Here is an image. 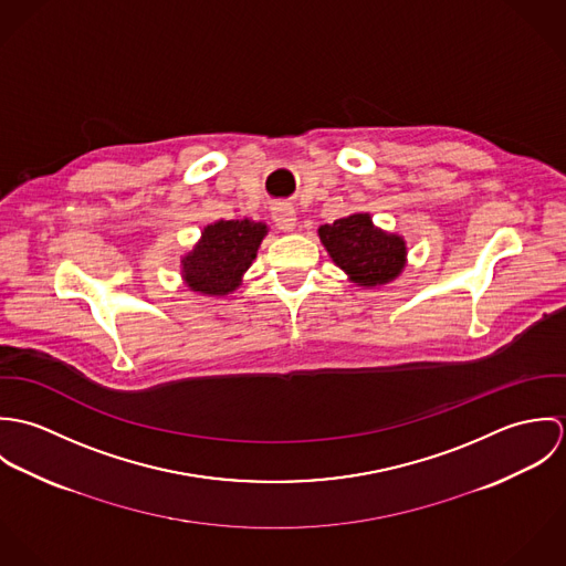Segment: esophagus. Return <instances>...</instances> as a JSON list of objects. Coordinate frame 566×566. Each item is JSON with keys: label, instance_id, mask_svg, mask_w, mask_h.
I'll use <instances>...</instances> for the list:
<instances>
[{"label": "esophagus", "instance_id": "esophagus-1", "mask_svg": "<svg viewBox=\"0 0 566 566\" xmlns=\"http://www.w3.org/2000/svg\"><path fill=\"white\" fill-rule=\"evenodd\" d=\"M272 220L281 231H292L296 227V211L290 202H274L272 205Z\"/></svg>", "mask_w": 566, "mask_h": 566}]
</instances>
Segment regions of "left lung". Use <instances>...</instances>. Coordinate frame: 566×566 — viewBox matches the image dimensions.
I'll list each match as a JSON object with an SVG mask.
<instances>
[{"mask_svg":"<svg viewBox=\"0 0 566 566\" xmlns=\"http://www.w3.org/2000/svg\"><path fill=\"white\" fill-rule=\"evenodd\" d=\"M331 259L359 285L392 281L405 263V242L373 227L368 213H355L318 231Z\"/></svg>","mask_w":566,"mask_h":566,"instance_id":"8db88e82","label":"left lung"}]
</instances>
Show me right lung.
I'll return each mask as SVG.
<instances>
[{"instance_id":"right-lung-1","label":"right lung","mask_w":566,"mask_h":566,"mask_svg":"<svg viewBox=\"0 0 566 566\" xmlns=\"http://www.w3.org/2000/svg\"><path fill=\"white\" fill-rule=\"evenodd\" d=\"M265 233V224L252 220H222L207 227L200 243L182 261L187 285L209 296L233 292Z\"/></svg>"}]
</instances>
